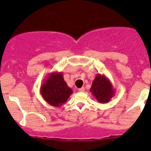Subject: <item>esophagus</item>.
<instances>
[{
  "label": "esophagus",
  "instance_id": "34e87169",
  "mask_svg": "<svg viewBox=\"0 0 151 151\" xmlns=\"http://www.w3.org/2000/svg\"><path fill=\"white\" fill-rule=\"evenodd\" d=\"M79 91H80V92H84V91H85V88L81 87V88H80V89H79Z\"/></svg>",
  "mask_w": 151,
  "mask_h": 151
}]
</instances>
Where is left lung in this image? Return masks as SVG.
<instances>
[{
    "label": "left lung",
    "instance_id": "left-lung-1",
    "mask_svg": "<svg viewBox=\"0 0 151 151\" xmlns=\"http://www.w3.org/2000/svg\"><path fill=\"white\" fill-rule=\"evenodd\" d=\"M90 91L99 103L105 104L111 100L115 93L112 83L104 74H97L93 79Z\"/></svg>",
    "mask_w": 151,
    "mask_h": 151
}]
</instances>
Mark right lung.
Returning a JSON list of instances; mask_svg holds the SVG:
<instances>
[{"instance_id":"right-lung-1","label":"right lung","mask_w":151,"mask_h":151,"mask_svg":"<svg viewBox=\"0 0 151 151\" xmlns=\"http://www.w3.org/2000/svg\"><path fill=\"white\" fill-rule=\"evenodd\" d=\"M72 93V90L67 86L62 72L50 73L40 87L43 99L55 107H60L65 104Z\"/></svg>"}]
</instances>
